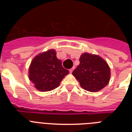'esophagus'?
Returning <instances> with one entry per match:
<instances>
[{
  "label": "esophagus",
  "instance_id": "34e87169",
  "mask_svg": "<svg viewBox=\"0 0 132 132\" xmlns=\"http://www.w3.org/2000/svg\"><path fill=\"white\" fill-rule=\"evenodd\" d=\"M75 67H73V68H71V69H69V73H72V72H73V71L74 70Z\"/></svg>",
  "mask_w": 132,
  "mask_h": 132
}]
</instances>
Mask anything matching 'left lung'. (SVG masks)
Segmentation results:
<instances>
[{"label":"left lung","instance_id":"8db88e82","mask_svg":"<svg viewBox=\"0 0 132 132\" xmlns=\"http://www.w3.org/2000/svg\"><path fill=\"white\" fill-rule=\"evenodd\" d=\"M80 64L72 73L80 87L89 92H97L108 84L110 69L107 62L98 55L82 53Z\"/></svg>","mask_w":132,"mask_h":132}]
</instances>
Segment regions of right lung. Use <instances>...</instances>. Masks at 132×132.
I'll list each match as a JSON object with an SVG mask.
<instances>
[{
    "instance_id": "add662e5",
    "label": "right lung",
    "mask_w": 132,
    "mask_h": 132,
    "mask_svg": "<svg viewBox=\"0 0 132 132\" xmlns=\"http://www.w3.org/2000/svg\"><path fill=\"white\" fill-rule=\"evenodd\" d=\"M69 73L68 70L63 67L61 61L56 57L55 50L51 49L39 53L32 59L28 77L36 89L47 92L59 87Z\"/></svg>"
}]
</instances>
